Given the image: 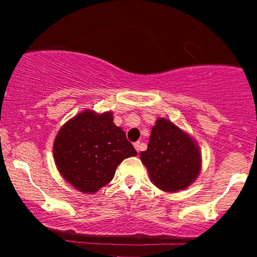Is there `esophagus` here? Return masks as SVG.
<instances>
[{"instance_id":"34e87169","label":"esophagus","mask_w":257,"mask_h":257,"mask_svg":"<svg viewBox=\"0 0 257 257\" xmlns=\"http://www.w3.org/2000/svg\"><path fill=\"white\" fill-rule=\"evenodd\" d=\"M134 147H135V150H137V151L139 152L141 150V143L140 141H137V143H134Z\"/></svg>"}]
</instances>
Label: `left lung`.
Here are the masks:
<instances>
[{
  "mask_svg": "<svg viewBox=\"0 0 257 257\" xmlns=\"http://www.w3.org/2000/svg\"><path fill=\"white\" fill-rule=\"evenodd\" d=\"M151 181L166 192L188 187L200 172V151L193 139L166 118L153 125L149 146L140 153Z\"/></svg>",
  "mask_w": 257,
  "mask_h": 257,
  "instance_id": "1",
  "label": "left lung"
}]
</instances>
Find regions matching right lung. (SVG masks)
Wrapping results in <instances>:
<instances>
[{
  "instance_id": "right-lung-1",
  "label": "right lung",
  "mask_w": 257,
  "mask_h": 257,
  "mask_svg": "<svg viewBox=\"0 0 257 257\" xmlns=\"http://www.w3.org/2000/svg\"><path fill=\"white\" fill-rule=\"evenodd\" d=\"M61 176L83 193H95L113 179L123 159L137 156L111 112L85 110L67 120L53 145Z\"/></svg>"
}]
</instances>
